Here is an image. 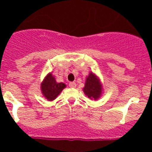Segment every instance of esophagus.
Returning <instances> with one entry per match:
<instances>
[{
  "label": "esophagus",
  "instance_id": "34e87169",
  "mask_svg": "<svg viewBox=\"0 0 152 152\" xmlns=\"http://www.w3.org/2000/svg\"><path fill=\"white\" fill-rule=\"evenodd\" d=\"M69 87L72 88H74L76 87V83L75 82H70L69 83Z\"/></svg>",
  "mask_w": 152,
  "mask_h": 152
}]
</instances>
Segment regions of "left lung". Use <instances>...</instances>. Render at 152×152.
I'll return each mask as SVG.
<instances>
[{"instance_id":"1","label":"left lung","mask_w":152,"mask_h":152,"mask_svg":"<svg viewBox=\"0 0 152 152\" xmlns=\"http://www.w3.org/2000/svg\"><path fill=\"white\" fill-rule=\"evenodd\" d=\"M102 84H100V79L94 73L91 72L88 77L86 78L85 85L83 88L85 95L90 99L97 100L102 94Z\"/></svg>"}]
</instances>
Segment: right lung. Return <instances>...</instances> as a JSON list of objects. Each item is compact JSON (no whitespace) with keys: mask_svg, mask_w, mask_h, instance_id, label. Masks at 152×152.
<instances>
[{"mask_svg":"<svg viewBox=\"0 0 152 152\" xmlns=\"http://www.w3.org/2000/svg\"><path fill=\"white\" fill-rule=\"evenodd\" d=\"M66 85L64 83L56 82L54 76L49 73L45 76V79L41 84V91L42 95L49 101L54 100Z\"/></svg>","mask_w":152,"mask_h":152,"instance_id":"right-lung-1","label":"right lung"}]
</instances>
